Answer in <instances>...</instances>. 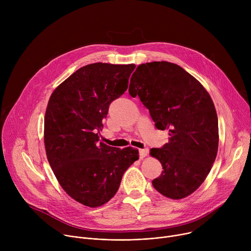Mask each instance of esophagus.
Instances as JSON below:
<instances>
[{
  "label": "esophagus",
  "instance_id": "1",
  "mask_svg": "<svg viewBox=\"0 0 251 251\" xmlns=\"http://www.w3.org/2000/svg\"><path fill=\"white\" fill-rule=\"evenodd\" d=\"M149 154V149L145 148V149H140L139 150V155H140V159L145 158L147 155Z\"/></svg>",
  "mask_w": 251,
  "mask_h": 251
}]
</instances>
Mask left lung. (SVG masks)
I'll use <instances>...</instances> for the list:
<instances>
[{
  "label": "left lung",
  "instance_id": "1",
  "mask_svg": "<svg viewBox=\"0 0 251 251\" xmlns=\"http://www.w3.org/2000/svg\"><path fill=\"white\" fill-rule=\"evenodd\" d=\"M129 94L139 96L159 130H169V142L151 149L163 167L153 180L163 196L180 200L205 180L219 148V122L203 86L177 64H140L131 76Z\"/></svg>",
  "mask_w": 251,
  "mask_h": 251
}]
</instances>
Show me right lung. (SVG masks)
Masks as SVG:
<instances>
[{"instance_id":"add662e5","label":"right lung","mask_w":251,"mask_h":251,"mask_svg":"<svg viewBox=\"0 0 251 251\" xmlns=\"http://www.w3.org/2000/svg\"><path fill=\"white\" fill-rule=\"evenodd\" d=\"M135 64L91 63L52 92L45 116V146L61 188L89 207L109 201L123 174L139 159L132 147L120 150L99 143L102 119L110 103L128 88Z\"/></svg>"}]
</instances>
